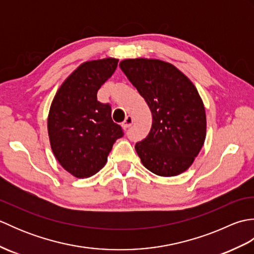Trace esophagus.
<instances>
[{"label":"esophagus","mask_w":254,"mask_h":254,"mask_svg":"<svg viewBox=\"0 0 254 254\" xmlns=\"http://www.w3.org/2000/svg\"><path fill=\"white\" fill-rule=\"evenodd\" d=\"M132 124H133V118L131 116H127V119H126V121L122 123V127L127 128V127H130Z\"/></svg>","instance_id":"obj_1"}]
</instances>
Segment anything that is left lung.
I'll use <instances>...</instances> for the list:
<instances>
[{
    "label": "left lung",
    "instance_id": "1",
    "mask_svg": "<svg viewBox=\"0 0 254 254\" xmlns=\"http://www.w3.org/2000/svg\"><path fill=\"white\" fill-rule=\"evenodd\" d=\"M119 65L152 111V128L135 145L142 164L161 177L185 172L206 137V113L196 87L180 69L158 59H126Z\"/></svg>",
    "mask_w": 254,
    "mask_h": 254
}]
</instances>
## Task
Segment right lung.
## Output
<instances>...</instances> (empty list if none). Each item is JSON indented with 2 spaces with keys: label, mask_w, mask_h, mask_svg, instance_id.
Here are the masks:
<instances>
[{
  "label": "right lung",
  "mask_w": 254,
  "mask_h": 254,
  "mask_svg": "<svg viewBox=\"0 0 254 254\" xmlns=\"http://www.w3.org/2000/svg\"><path fill=\"white\" fill-rule=\"evenodd\" d=\"M119 60L86 61L62 83L48 115V134L55 157L75 178H88L107 163L121 127L112 121L111 108L97 100V91L116 71Z\"/></svg>",
  "instance_id": "1"
}]
</instances>
